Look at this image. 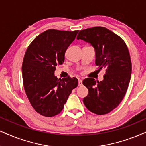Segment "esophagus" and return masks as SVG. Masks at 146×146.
I'll return each mask as SVG.
<instances>
[{"mask_svg": "<svg viewBox=\"0 0 146 146\" xmlns=\"http://www.w3.org/2000/svg\"><path fill=\"white\" fill-rule=\"evenodd\" d=\"M82 85H83L82 80V79H79V81H78V86H82Z\"/></svg>", "mask_w": 146, "mask_h": 146, "instance_id": "1", "label": "esophagus"}]
</instances>
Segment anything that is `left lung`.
I'll return each instance as SVG.
<instances>
[{"mask_svg":"<svg viewBox=\"0 0 146 146\" xmlns=\"http://www.w3.org/2000/svg\"><path fill=\"white\" fill-rule=\"evenodd\" d=\"M77 40L88 42L94 48L96 65L104 69V80L86 78L83 84L88 94L83 101L93 113H109L119 106L126 94L131 75V61L129 50L122 38L104 27L81 30Z\"/></svg>","mask_w":146,"mask_h":146,"instance_id":"left-lung-1","label":"left lung"}]
</instances>
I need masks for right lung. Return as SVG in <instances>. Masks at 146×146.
Masks as SVG:
<instances>
[{"label":"right lung","instance_id":"obj_1","mask_svg":"<svg viewBox=\"0 0 146 146\" xmlns=\"http://www.w3.org/2000/svg\"><path fill=\"white\" fill-rule=\"evenodd\" d=\"M78 32L48 29L25 52L22 64L24 89L34 110L44 117L59 114L78 85L76 77L61 79L54 75L56 65L64 62V53Z\"/></svg>","mask_w":146,"mask_h":146}]
</instances>
